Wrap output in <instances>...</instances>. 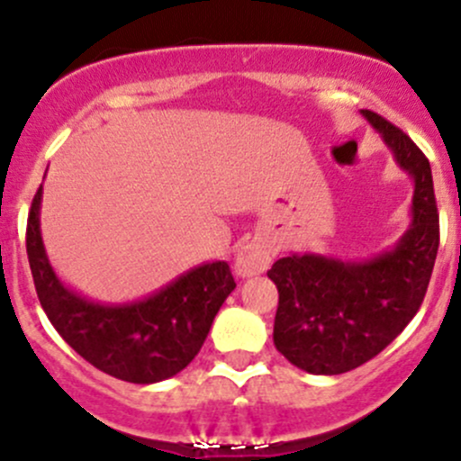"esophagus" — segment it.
<instances>
[{"label": "esophagus", "instance_id": "1", "mask_svg": "<svg viewBox=\"0 0 461 461\" xmlns=\"http://www.w3.org/2000/svg\"><path fill=\"white\" fill-rule=\"evenodd\" d=\"M269 260H272V257H269L267 249L260 248V245L248 243L243 248H239V252H236L234 272L243 278L257 276V274L267 269Z\"/></svg>", "mask_w": 461, "mask_h": 461}]
</instances>
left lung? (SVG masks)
<instances>
[{
  "mask_svg": "<svg viewBox=\"0 0 461 461\" xmlns=\"http://www.w3.org/2000/svg\"><path fill=\"white\" fill-rule=\"evenodd\" d=\"M412 178L411 225L390 249L364 260L290 254L267 272L278 290L274 346L310 375H341L379 355L424 301L439 248L430 162L388 120L361 109Z\"/></svg>",
  "mask_w": 461,
  "mask_h": 461,
  "instance_id": "1",
  "label": "left lung"
}]
</instances>
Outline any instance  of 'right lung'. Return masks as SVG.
<instances>
[{"label":"right lung","instance_id":"add662e5","mask_svg":"<svg viewBox=\"0 0 461 461\" xmlns=\"http://www.w3.org/2000/svg\"><path fill=\"white\" fill-rule=\"evenodd\" d=\"M41 185L32 198L26 252L53 328L88 364L129 384H158L192 364L236 283L225 260L180 274L131 303H97L59 281L40 230Z\"/></svg>","mask_w":461,"mask_h":461}]
</instances>
